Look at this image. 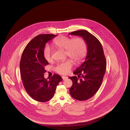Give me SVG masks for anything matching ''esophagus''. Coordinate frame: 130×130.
<instances>
[{"instance_id":"34e87169","label":"esophagus","mask_w":130,"mask_h":130,"mask_svg":"<svg viewBox=\"0 0 130 130\" xmlns=\"http://www.w3.org/2000/svg\"><path fill=\"white\" fill-rule=\"evenodd\" d=\"M62 79H63V80H65L66 79H67L68 78V77L67 76H62Z\"/></svg>"}]
</instances>
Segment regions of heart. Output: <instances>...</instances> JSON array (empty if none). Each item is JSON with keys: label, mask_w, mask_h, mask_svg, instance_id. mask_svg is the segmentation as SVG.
I'll list each match as a JSON object with an SVG mask.
<instances>
[{"label": "heart", "mask_w": 130, "mask_h": 130, "mask_svg": "<svg viewBox=\"0 0 130 130\" xmlns=\"http://www.w3.org/2000/svg\"><path fill=\"white\" fill-rule=\"evenodd\" d=\"M53 45L57 48L65 50V55L70 57L74 62L79 63L86 57L87 54V45L85 40L82 37H70L61 36L53 41ZM52 49L48 45L44 47L43 52L45 59L50 62L52 59ZM73 67V63L68 59L59 63L56 67V71L58 74H68Z\"/></svg>", "instance_id": "heart-1"}]
</instances>
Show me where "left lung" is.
Listing matches in <instances>:
<instances>
[{
  "mask_svg": "<svg viewBox=\"0 0 130 130\" xmlns=\"http://www.w3.org/2000/svg\"><path fill=\"white\" fill-rule=\"evenodd\" d=\"M69 34L82 37L87 45L85 61L73 73L77 76L69 77L73 82L70 89L72 97L86 100L93 97L101 85L107 64L104 51L99 39L88 31L82 30Z\"/></svg>",
  "mask_w": 130,
  "mask_h": 130,
  "instance_id": "1",
  "label": "left lung"
}]
</instances>
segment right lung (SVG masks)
Masks as SVG:
<instances>
[{
  "label": "right lung",
  "mask_w": 130,
  "mask_h": 130,
  "mask_svg": "<svg viewBox=\"0 0 130 130\" xmlns=\"http://www.w3.org/2000/svg\"><path fill=\"white\" fill-rule=\"evenodd\" d=\"M57 35H39L26 46L20 62V71L22 83L27 93L35 100L45 102L52 99L56 88L62 80L58 74H54L46 79L45 67L49 64L43 56L45 44Z\"/></svg>",
  "instance_id": "1"
}]
</instances>
